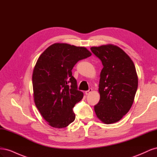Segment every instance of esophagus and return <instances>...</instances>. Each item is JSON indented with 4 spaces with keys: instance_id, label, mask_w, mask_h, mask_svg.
Instances as JSON below:
<instances>
[{
    "instance_id": "34e87169",
    "label": "esophagus",
    "mask_w": 157,
    "mask_h": 157,
    "mask_svg": "<svg viewBox=\"0 0 157 157\" xmlns=\"http://www.w3.org/2000/svg\"><path fill=\"white\" fill-rule=\"evenodd\" d=\"M92 92V88H90L88 90H87V91L85 92V94H86V95H89Z\"/></svg>"
}]
</instances>
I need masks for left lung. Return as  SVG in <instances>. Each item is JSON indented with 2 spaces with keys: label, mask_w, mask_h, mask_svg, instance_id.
I'll use <instances>...</instances> for the list:
<instances>
[{
  "label": "left lung",
  "mask_w": 157,
  "mask_h": 157,
  "mask_svg": "<svg viewBox=\"0 0 157 157\" xmlns=\"http://www.w3.org/2000/svg\"><path fill=\"white\" fill-rule=\"evenodd\" d=\"M101 61L99 93L94 111L101 121L109 124L119 121L129 111L134 100L138 78L134 62L119 47L113 44L92 47Z\"/></svg>",
  "instance_id": "1"
}]
</instances>
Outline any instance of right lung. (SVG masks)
<instances>
[{"label": "right lung", "instance_id": "1", "mask_svg": "<svg viewBox=\"0 0 157 157\" xmlns=\"http://www.w3.org/2000/svg\"><path fill=\"white\" fill-rule=\"evenodd\" d=\"M92 53L84 47L55 43L38 59L32 81L35 105L49 125L67 127L75 119L73 108L83 98L77 90L72 69L78 61Z\"/></svg>", "mask_w": 157, "mask_h": 157}]
</instances>
